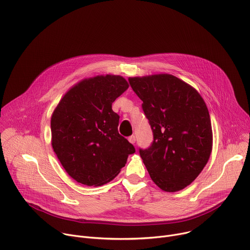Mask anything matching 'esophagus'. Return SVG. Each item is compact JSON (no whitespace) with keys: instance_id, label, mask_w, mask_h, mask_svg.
<instances>
[{"instance_id":"34e87169","label":"esophagus","mask_w":250,"mask_h":250,"mask_svg":"<svg viewBox=\"0 0 250 250\" xmlns=\"http://www.w3.org/2000/svg\"><path fill=\"white\" fill-rule=\"evenodd\" d=\"M135 140H136V138H135L134 135H130V136L128 137V141L130 142V144H132V145L135 144Z\"/></svg>"}]
</instances>
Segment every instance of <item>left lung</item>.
Segmentation results:
<instances>
[{
    "label": "left lung",
    "mask_w": 250,
    "mask_h": 250,
    "mask_svg": "<svg viewBox=\"0 0 250 250\" xmlns=\"http://www.w3.org/2000/svg\"><path fill=\"white\" fill-rule=\"evenodd\" d=\"M144 102L142 110L153 132L139 154L152 181L163 191L190 185L206 166L212 146L209 114L201 95L170 74L128 78Z\"/></svg>",
    "instance_id": "1"
}]
</instances>
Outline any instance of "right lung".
I'll return each instance as SVG.
<instances>
[{
	"instance_id": "right-lung-1",
	"label": "right lung",
	"mask_w": 250,
	"mask_h": 250,
	"mask_svg": "<svg viewBox=\"0 0 250 250\" xmlns=\"http://www.w3.org/2000/svg\"><path fill=\"white\" fill-rule=\"evenodd\" d=\"M127 88L122 76L85 79L64 95L53 112V150L78 183L101 186L110 182L135 152L119 133L120 116L112 110V104Z\"/></svg>"
}]
</instances>
